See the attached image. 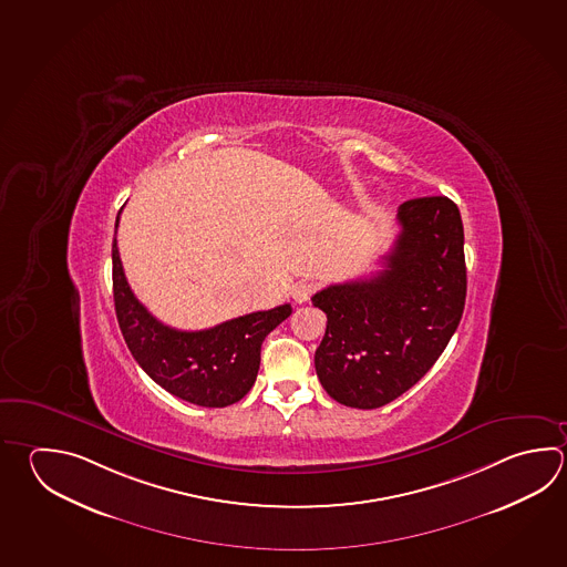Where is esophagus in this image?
<instances>
[{"instance_id":"34e87169","label":"esophagus","mask_w":567,"mask_h":567,"mask_svg":"<svg viewBox=\"0 0 567 567\" xmlns=\"http://www.w3.org/2000/svg\"><path fill=\"white\" fill-rule=\"evenodd\" d=\"M312 292H315V282H310V280H299V282L290 289V295H292L295 302H307Z\"/></svg>"}]
</instances>
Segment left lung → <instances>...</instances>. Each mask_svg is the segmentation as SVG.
Returning a JSON list of instances; mask_svg holds the SVG:
<instances>
[{"label":"left lung","mask_w":567,"mask_h":567,"mask_svg":"<svg viewBox=\"0 0 567 567\" xmlns=\"http://www.w3.org/2000/svg\"><path fill=\"white\" fill-rule=\"evenodd\" d=\"M401 233L383 268L312 297L327 315L315 353L324 391L341 405L395 401L445 351L465 307L467 270L460 208L447 196L399 206Z\"/></svg>","instance_id":"1"}]
</instances>
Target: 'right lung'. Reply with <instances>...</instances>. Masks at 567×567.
<instances>
[{"label": "right lung", "instance_id": "1", "mask_svg": "<svg viewBox=\"0 0 567 567\" xmlns=\"http://www.w3.org/2000/svg\"><path fill=\"white\" fill-rule=\"evenodd\" d=\"M112 282L120 331L130 353L152 381L193 405L228 406L240 401L257 381L262 341L292 312L290 305H280L204 331L166 327L130 289L116 238L112 243Z\"/></svg>", "mask_w": 567, "mask_h": 567}]
</instances>
